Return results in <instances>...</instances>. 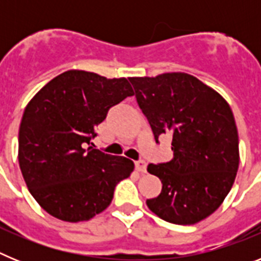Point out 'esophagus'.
<instances>
[{
    "mask_svg": "<svg viewBox=\"0 0 261 261\" xmlns=\"http://www.w3.org/2000/svg\"><path fill=\"white\" fill-rule=\"evenodd\" d=\"M136 168H137V171L140 172H146V162L140 159V161H136Z\"/></svg>",
    "mask_w": 261,
    "mask_h": 261,
    "instance_id": "34e87169",
    "label": "esophagus"
}]
</instances>
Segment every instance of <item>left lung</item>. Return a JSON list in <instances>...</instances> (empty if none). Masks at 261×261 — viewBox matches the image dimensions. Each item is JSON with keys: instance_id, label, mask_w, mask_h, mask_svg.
I'll return each mask as SVG.
<instances>
[{"instance_id": "1", "label": "left lung", "mask_w": 261, "mask_h": 261, "mask_svg": "<svg viewBox=\"0 0 261 261\" xmlns=\"http://www.w3.org/2000/svg\"><path fill=\"white\" fill-rule=\"evenodd\" d=\"M140 108L156 142L172 138L170 162L147 166L162 192L146 200L154 214L176 225H195L220 208L239 167V137L226 99L181 71L130 77Z\"/></svg>"}]
</instances>
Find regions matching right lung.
Masks as SVG:
<instances>
[{"mask_svg":"<svg viewBox=\"0 0 261 261\" xmlns=\"http://www.w3.org/2000/svg\"><path fill=\"white\" fill-rule=\"evenodd\" d=\"M135 95L128 80L68 70L41 87L24 108L18 161L30 193L48 214L81 222L108 208L135 163L94 149V128L108 110Z\"/></svg>","mask_w":261,"mask_h":261,"instance_id":"obj_1","label":"right lung"}]
</instances>
